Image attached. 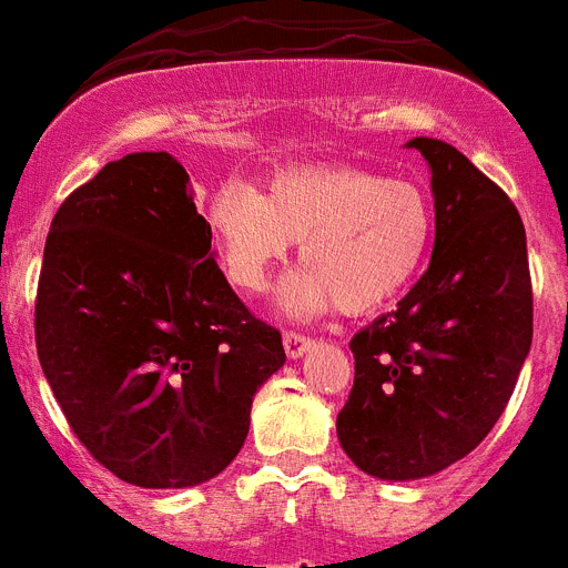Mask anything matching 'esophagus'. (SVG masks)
Segmentation results:
<instances>
[{"mask_svg": "<svg viewBox=\"0 0 568 568\" xmlns=\"http://www.w3.org/2000/svg\"><path fill=\"white\" fill-rule=\"evenodd\" d=\"M310 344H313V338L304 336V333H295V331L284 333V351H287L290 358L304 356V351H307Z\"/></svg>", "mask_w": 568, "mask_h": 568, "instance_id": "34e87169", "label": "esophagus"}]
</instances>
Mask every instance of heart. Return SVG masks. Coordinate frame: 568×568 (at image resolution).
<instances>
[{
	"instance_id": "obj_1",
	"label": "heart",
	"mask_w": 568,
	"mask_h": 568,
	"mask_svg": "<svg viewBox=\"0 0 568 568\" xmlns=\"http://www.w3.org/2000/svg\"><path fill=\"white\" fill-rule=\"evenodd\" d=\"M221 273L255 295L302 241L307 266L284 287L290 313L338 307L365 316L385 307L419 273L434 237V206L423 186L358 166H295L264 192L224 183L206 210Z\"/></svg>"
}]
</instances>
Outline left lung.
Listing matches in <instances>:
<instances>
[{"mask_svg":"<svg viewBox=\"0 0 568 568\" xmlns=\"http://www.w3.org/2000/svg\"><path fill=\"white\" fill-rule=\"evenodd\" d=\"M408 145L430 163V264L399 307L351 338L347 457L382 479H419L468 457L515 394L531 347V273L520 212L443 140Z\"/></svg>","mask_w":568,"mask_h":568,"instance_id":"8db88e82","label":"left lung"}]
</instances>
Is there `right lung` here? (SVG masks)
<instances>
[{"label":"right lung","instance_id":"1","mask_svg":"<svg viewBox=\"0 0 568 568\" xmlns=\"http://www.w3.org/2000/svg\"><path fill=\"white\" fill-rule=\"evenodd\" d=\"M186 169L105 163L45 237L33 333L42 373L97 463L143 488L197 486L235 459L284 344L212 258Z\"/></svg>","mask_w":568,"mask_h":568}]
</instances>
